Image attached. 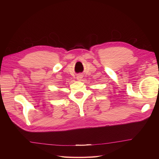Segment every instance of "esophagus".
<instances>
[{"mask_svg":"<svg viewBox=\"0 0 159 159\" xmlns=\"http://www.w3.org/2000/svg\"><path fill=\"white\" fill-rule=\"evenodd\" d=\"M82 78V77H81V75H78V76H77V80H81V79Z\"/></svg>","mask_w":159,"mask_h":159,"instance_id":"esophagus-1","label":"esophagus"}]
</instances>
